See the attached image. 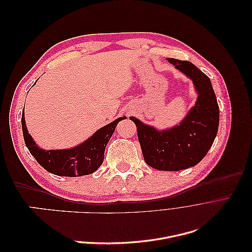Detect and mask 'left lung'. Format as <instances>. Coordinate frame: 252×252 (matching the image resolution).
<instances>
[{
  "label": "left lung",
  "instance_id": "obj_1",
  "mask_svg": "<svg viewBox=\"0 0 252 252\" xmlns=\"http://www.w3.org/2000/svg\"><path fill=\"white\" fill-rule=\"evenodd\" d=\"M167 60L192 80L199 94L195 105L180 125L162 131L134 117L129 119L136 126L146 164L158 170L178 171L196 165L207 155L218 133L220 109L207 75L188 61Z\"/></svg>",
  "mask_w": 252,
  "mask_h": 252
}]
</instances>
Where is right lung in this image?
Returning <instances> with one entry per match:
<instances>
[{
    "label": "right lung",
    "instance_id": "1",
    "mask_svg": "<svg viewBox=\"0 0 252 252\" xmlns=\"http://www.w3.org/2000/svg\"><path fill=\"white\" fill-rule=\"evenodd\" d=\"M119 118L112 123L98 129L88 140L70 149L44 150L37 147L28 133L24 112L22 113L23 136L28 150L44 169L61 177H82L94 172L104 161V152L120 121Z\"/></svg>",
    "mask_w": 252,
    "mask_h": 252
}]
</instances>
